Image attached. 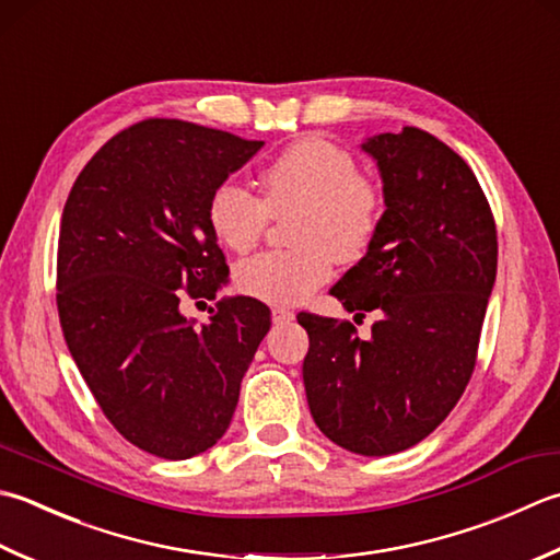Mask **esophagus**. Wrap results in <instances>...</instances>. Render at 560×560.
Segmentation results:
<instances>
[{
    "instance_id": "34e87169",
    "label": "esophagus",
    "mask_w": 560,
    "mask_h": 560,
    "mask_svg": "<svg viewBox=\"0 0 560 560\" xmlns=\"http://www.w3.org/2000/svg\"><path fill=\"white\" fill-rule=\"evenodd\" d=\"M271 317H273V323L283 325V323H291L293 317H295V313H293V311H289V308H283V305H277V308L271 311Z\"/></svg>"
}]
</instances>
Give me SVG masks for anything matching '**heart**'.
Returning a JSON list of instances; mask_svg holds the SVG:
<instances>
[{"label": "heart", "instance_id": "1", "mask_svg": "<svg viewBox=\"0 0 560 560\" xmlns=\"http://www.w3.org/2000/svg\"><path fill=\"white\" fill-rule=\"evenodd\" d=\"M261 199L235 182H223L208 201V223L218 243L245 255L273 218L293 215V249L252 257L235 271L237 287L267 303L293 305L327 281L335 261L357 265L376 243L383 194L357 172L345 148L325 138H299L259 174Z\"/></svg>", "mask_w": 560, "mask_h": 560}]
</instances>
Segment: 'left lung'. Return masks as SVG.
<instances>
[{"label":"left lung","instance_id":"1","mask_svg":"<svg viewBox=\"0 0 560 560\" xmlns=\"http://www.w3.org/2000/svg\"><path fill=\"white\" fill-rule=\"evenodd\" d=\"M383 203L376 243L332 287L349 320L299 313L303 383L320 432L347 452L388 456L444 422L476 369L498 271V230L474 170L427 130L369 138ZM357 320V317H354Z\"/></svg>","mask_w":560,"mask_h":560}]
</instances>
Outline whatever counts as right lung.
<instances>
[{
    "mask_svg": "<svg viewBox=\"0 0 560 560\" xmlns=\"http://www.w3.org/2000/svg\"><path fill=\"white\" fill-rule=\"evenodd\" d=\"M261 145L189 120H140L84 164L65 203V342L108 422L152 456L179 462L221 440L269 332V308L249 295L218 301L201 327L179 311L228 281L208 201Z\"/></svg>",
    "mask_w": 560,
    "mask_h": 560,
    "instance_id": "obj_1",
    "label": "right lung"
}]
</instances>
